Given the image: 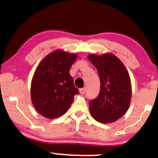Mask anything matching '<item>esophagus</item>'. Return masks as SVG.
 I'll return each instance as SVG.
<instances>
[{
    "instance_id": "1",
    "label": "esophagus",
    "mask_w": 158,
    "mask_h": 158,
    "mask_svg": "<svg viewBox=\"0 0 158 158\" xmlns=\"http://www.w3.org/2000/svg\"><path fill=\"white\" fill-rule=\"evenodd\" d=\"M85 91H86V88H85V87L79 89V93H80V94L81 95H84L85 94Z\"/></svg>"
}]
</instances>
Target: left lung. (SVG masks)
Listing matches in <instances>:
<instances>
[{"label":"left lung","mask_w":158,"mask_h":158,"mask_svg":"<svg viewBox=\"0 0 158 158\" xmlns=\"http://www.w3.org/2000/svg\"><path fill=\"white\" fill-rule=\"evenodd\" d=\"M87 58L97 69L101 83L98 97L89 102L91 115L100 123L114 122L130 107L132 96L130 75L122 62L113 54H90Z\"/></svg>","instance_id":"8db88e82"}]
</instances>
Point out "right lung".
I'll use <instances>...</instances> for the list:
<instances>
[{
	"label": "right lung",
	"mask_w": 158,
	"mask_h": 158,
	"mask_svg": "<svg viewBox=\"0 0 158 158\" xmlns=\"http://www.w3.org/2000/svg\"><path fill=\"white\" fill-rule=\"evenodd\" d=\"M77 56L57 49L47 55L36 69L31 85V102L45 118L62 116L71 107L74 96L79 94L69 73Z\"/></svg>",
	"instance_id": "right-lung-1"
}]
</instances>
